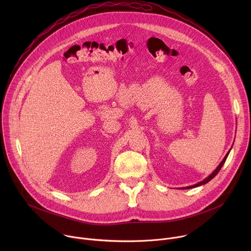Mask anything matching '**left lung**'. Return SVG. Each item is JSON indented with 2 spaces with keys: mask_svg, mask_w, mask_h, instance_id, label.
Instances as JSON below:
<instances>
[{
  "mask_svg": "<svg viewBox=\"0 0 251 251\" xmlns=\"http://www.w3.org/2000/svg\"><path fill=\"white\" fill-rule=\"evenodd\" d=\"M229 153V152H228ZM228 153L226 155V157L224 158V160L221 162V164L218 166V168L214 170L206 178H204L203 181H201V182H200V183H198V184H196V185H194V186H190V187H187V188H185V189H192V188H196V187H199V186H201V185H204V184H206V183H208L211 178H213L214 176H216L217 175H218V173L220 172V170L222 169V167H223V165L225 164V162H226V158H227V156H228Z\"/></svg>",
  "mask_w": 251,
  "mask_h": 251,
  "instance_id": "obj_1",
  "label": "left lung"
}]
</instances>
